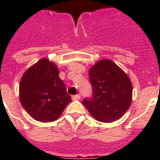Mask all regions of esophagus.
Returning <instances> with one entry per match:
<instances>
[{"label": "esophagus", "instance_id": "34e87169", "mask_svg": "<svg viewBox=\"0 0 160 160\" xmlns=\"http://www.w3.org/2000/svg\"><path fill=\"white\" fill-rule=\"evenodd\" d=\"M72 100H73V101H76V100H79L80 98V94H76V95H73L72 97Z\"/></svg>", "mask_w": 160, "mask_h": 160}]
</instances>
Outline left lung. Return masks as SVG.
<instances>
[{"instance_id":"1","label":"left lung","mask_w":160,"mask_h":160,"mask_svg":"<svg viewBox=\"0 0 160 160\" xmlns=\"http://www.w3.org/2000/svg\"><path fill=\"white\" fill-rule=\"evenodd\" d=\"M92 96L83 104L92 116L103 122L118 120L130 108L132 84L128 76L113 61L104 59L88 72Z\"/></svg>"}]
</instances>
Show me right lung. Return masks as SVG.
<instances>
[{"label": "right lung", "instance_id": "obj_1", "mask_svg": "<svg viewBox=\"0 0 160 160\" xmlns=\"http://www.w3.org/2000/svg\"><path fill=\"white\" fill-rule=\"evenodd\" d=\"M20 101L35 120H56L72 101L59 70L47 59H42L22 76L19 86Z\"/></svg>", "mask_w": 160, "mask_h": 160}]
</instances>
